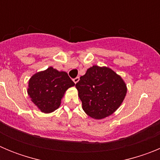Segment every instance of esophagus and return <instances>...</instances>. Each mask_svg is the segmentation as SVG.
Instances as JSON below:
<instances>
[{"mask_svg":"<svg viewBox=\"0 0 160 160\" xmlns=\"http://www.w3.org/2000/svg\"><path fill=\"white\" fill-rule=\"evenodd\" d=\"M79 79H80V78H79V77H77V78H73V82H74V83H75V84H76V83H77L79 81Z\"/></svg>","mask_w":160,"mask_h":160,"instance_id":"esophagus-1","label":"esophagus"}]
</instances>
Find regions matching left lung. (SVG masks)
Instances as JSON below:
<instances>
[{"label": "left lung", "instance_id": "1", "mask_svg": "<svg viewBox=\"0 0 160 160\" xmlns=\"http://www.w3.org/2000/svg\"><path fill=\"white\" fill-rule=\"evenodd\" d=\"M75 87L83 111L94 119L112 114L122 104L128 91L121 76L106 66L89 68Z\"/></svg>", "mask_w": 160, "mask_h": 160}]
</instances>
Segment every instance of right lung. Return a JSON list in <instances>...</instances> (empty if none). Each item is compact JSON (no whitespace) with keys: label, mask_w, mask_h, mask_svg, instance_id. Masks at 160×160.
I'll return each instance as SVG.
<instances>
[{"label":"right lung","mask_w":160,"mask_h":160,"mask_svg":"<svg viewBox=\"0 0 160 160\" xmlns=\"http://www.w3.org/2000/svg\"><path fill=\"white\" fill-rule=\"evenodd\" d=\"M74 85L66 72H60L50 66L30 78L27 92L35 106L47 114L60 107L67 89Z\"/></svg>","instance_id":"right-lung-1"}]
</instances>
